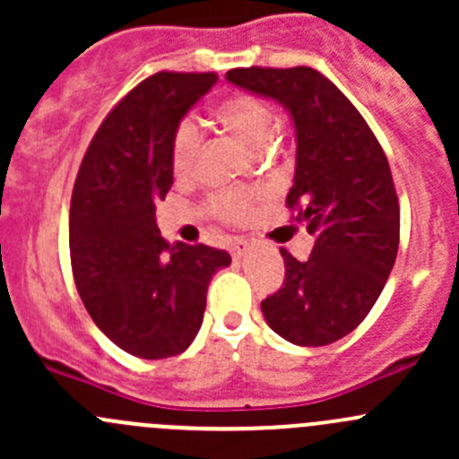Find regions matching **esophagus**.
Instances as JSON below:
<instances>
[{"instance_id": "1", "label": "esophagus", "mask_w": 459, "mask_h": 459, "mask_svg": "<svg viewBox=\"0 0 459 459\" xmlns=\"http://www.w3.org/2000/svg\"><path fill=\"white\" fill-rule=\"evenodd\" d=\"M248 248H251V244L244 242V239H235V242L230 244V255H233L235 259H242L244 255H247Z\"/></svg>"}]
</instances>
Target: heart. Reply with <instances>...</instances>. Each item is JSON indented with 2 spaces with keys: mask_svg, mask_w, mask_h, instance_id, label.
I'll use <instances>...</instances> for the list:
<instances>
[{
  "mask_svg": "<svg viewBox=\"0 0 459 459\" xmlns=\"http://www.w3.org/2000/svg\"><path fill=\"white\" fill-rule=\"evenodd\" d=\"M215 119L224 131L238 137L253 151H262L275 131V113L271 104L251 92H233L215 106ZM202 152V133L193 119H182L170 137V166L178 178H188L195 170ZM253 191L238 188L212 197L211 211L224 221H239L248 215Z\"/></svg>",
  "mask_w": 459,
  "mask_h": 459,
  "instance_id": "heart-1",
  "label": "heart"
}]
</instances>
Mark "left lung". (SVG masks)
I'll return each mask as SVG.
<instances>
[{"mask_svg": "<svg viewBox=\"0 0 459 459\" xmlns=\"http://www.w3.org/2000/svg\"><path fill=\"white\" fill-rule=\"evenodd\" d=\"M226 80L289 110L298 148L286 206L316 235L304 262L280 251L284 284L262 302L264 319L298 346L333 344L368 316L395 264L391 166L359 110L316 68H233Z\"/></svg>", "mask_w": 459, "mask_h": 459, "instance_id": "8db88e82", "label": "left lung"}]
</instances>
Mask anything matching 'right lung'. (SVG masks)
I'll list each match as a JSON object with an SVG mask.
<instances>
[{
    "label": "right lung",
    "instance_id": "right-lung-1",
    "mask_svg": "<svg viewBox=\"0 0 459 459\" xmlns=\"http://www.w3.org/2000/svg\"><path fill=\"white\" fill-rule=\"evenodd\" d=\"M215 73L161 71L133 88L92 137L71 200V264L88 316L142 359L184 353L195 340L220 248L170 247L155 204L173 186L170 137L215 86Z\"/></svg>",
    "mask_w": 459,
    "mask_h": 459
}]
</instances>
